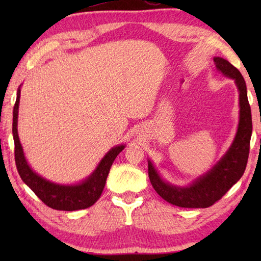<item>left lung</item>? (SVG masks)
Here are the masks:
<instances>
[{
    "label": "left lung",
    "instance_id": "left-lung-1",
    "mask_svg": "<svg viewBox=\"0 0 261 261\" xmlns=\"http://www.w3.org/2000/svg\"><path fill=\"white\" fill-rule=\"evenodd\" d=\"M215 68L235 82L240 93V121L237 132L226 154L207 173L191 184L179 187L163 179L151 160L148 177L159 196L171 205L185 208H206L220 200L244 174L252 135V117L247 100L246 84L242 73L222 57H214Z\"/></svg>",
    "mask_w": 261,
    "mask_h": 261
}]
</instances>
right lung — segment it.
Returning a JSON list of instances; mask_svg holds the SVG:
<instances>
[{
    "instance_id": "add662e5",
    "label": "right lung",
    "mask_w": 261,
    "mask_h": 261,
    "mask_svg": "<svg viewBox=\"0 0 261 261\" xmlns=\"http://www.w3.org/2000/svg\"><path fill=\"white\" fill-rule=\"evenodd\" d=\"M20 99V86L17 91V99L12 118V135L15 141V160L20 178L32 191L40 198L42 202L57 211H77L91 207L99 199L103 191L106 179L110 167L116 156L124 149L125 145H117L106 153L96 166L93 173L84 180L76 184H59L46 179L30 167L21 147L18 130V109Z\"/></svg>"
}]
</instances>
